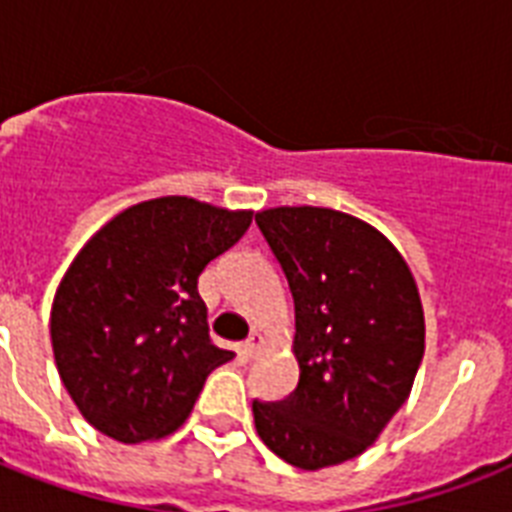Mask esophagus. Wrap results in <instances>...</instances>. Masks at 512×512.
<instances>
[{"instance_id":"1","label":"esophagus","mask_w":512,"mask_h":512,"mask_svg":"<svg viewBox=\"0 0 512 512\" xmlns=\"http://www.w3.org/2000/svg\"><path fill=\"white\" fill-rule=\"evenodd\" d=\"M241 350H244V356L247 358H257L260 356V350H263V337L257 335H249V340L244 342V345H241Z\"/></svg>"}]
</instances>
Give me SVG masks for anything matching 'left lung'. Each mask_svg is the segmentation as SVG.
<instances>
[{
	"label": "left lung",
	"instance_id": "8db88e82",
	"mask_svg": "<svg viewBox=\"0 0 512 512\" xmlns=\"http://www.w3.org/2000/svg\"><path fill=\"white\" fill-rule=\"evenodd\" d=\"M295 300V393L252 404L257 436L300 470L353 460L412 393L425 316L409 265L374 225L327 207L255 215Z\"/></svg>",
	"mask_w": 512,
	"mask_h": 512
}]
</instances>
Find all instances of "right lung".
Instances as JSON below:
<instances>
[{
    "mask_svg": "<svg viewBox=\"0 0 512 512\" xmlns=\"http://www.w3.org/2000/svg\"><path fill=\"white\" fill-rule=\"evenodd\" d=\"M252 209L191 196L132 204L92 236L52 300V353L92 428L122 444L175 433L207 374L231 361L209 340L199 276L244 236Z\"/></svg>",
    "mask_w": 512,
    "mask_h": 512,
    "instance_id": "add662e5",
    "label": "right lung"
}]
</instances>
